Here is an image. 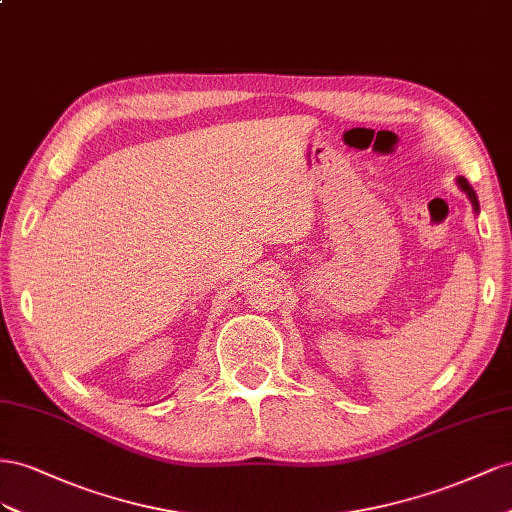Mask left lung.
Wrapping results in <instances>:
<instances>
[{"instance_id":"8db88e82","label":"left lung","mask_w":512,"mask_h":512,"mask_svg":"<svg viewBox=\"0 0 512 512\" xmlns=\"http://www.w3.org/2000/svg\"><path fill=\"white\" fill-rule=\"evenodd\" d=\"M457 184L461 186V191L467 195V197H470V201H472V206H474V210L478 212V197H476V193H474V188L470 186V182H467L465 178H459L457 180Z\"/></svg>"}]
</instances>
